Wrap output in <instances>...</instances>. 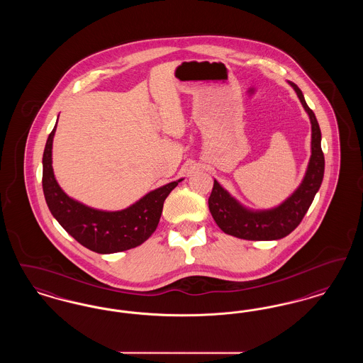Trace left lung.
I'll list each match as a JSON object with an SVG mask.
<instances>
[{
    "instance_id": "left-lung-1",
    "label": "left lung",
    "mask_w": 363,
    "mask_h": 363,
    "mask_svg": "<svg viewBox=\"0 0 363 363\" xmlns=\"http://www.w3.org/2000/svg\"><path fill=\"white\" fill-rule=\"evenodd\" d=\"M289 84L295 89L311 118V155L308 170L298 189L287 200L277 207L262 211L243 207L215 179L208 199V207L216 225L228 235L249 241H274L284 238L302 222L315 193L321 186L325 166L321 150V130L313 110L306 104L302 91L291 82H289Z\"/></svg>"
}]
</instances>
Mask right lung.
I'll return each mask as SVG.
<instances>
[{
    "label": "right lung",
    "instance_id": "right-lung-1",
    "mask_svg": "<svg viewBox=\"0 0 363 363\" xmlns=\"http://www.w3.org/2000/svg\"><path fill=\"white\" fill-rule=\"evenodd\" d=\"M55 128L57 123L43 152L42 186L48 207L57 222L79 243L101 255L123 252L147 241L157 227L166 197L182 179L150 191L138 203L122 211L110 212L86 207L70 199L55 181L52 166Z\"/></svg>",
    "mask_w": 363,
    "mask_h": 363
}]
</instances>
